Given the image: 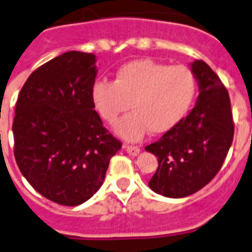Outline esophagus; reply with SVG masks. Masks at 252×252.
I'll return each mask as SVG.
<instances>
[{
  "label": "esophagus",
  "mask_w": 252,
  "mask_h": 252,
  "mask_svg": "<svg viewBox=\"0 0 252 252\" xmlns=\"http://www.w3.org/2000/svg\"><path fill=\"white\" fill-rule=\"evenodd\" d=\"M126 153L130 156H138L139 152H141L139 147H137V146H126Z\"/></svg>",
  "instance_id": "esophagus-1"
}]
</instances>
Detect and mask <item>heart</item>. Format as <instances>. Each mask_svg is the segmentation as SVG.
<instances>
[{"instance_id": "obj_1", "label": "heart", "mask_w": 252, "mask_h": 252, "mask_svg": "<svg viewBox=\"0 0 252 252\" xmlns=\"http://www.w3.org/2000/svg\"><path fill=\"white\" fill-rule=\"evenodd\" d=\"M196 93V80L185 65H168L152 60L123 64L114 82L95 81L91 102L99 117L114 123L128 109L132 113L114 126L119 137L129 142L143 138L150 130L162 134L185 117Z\"/></svg>"}]
</instances>
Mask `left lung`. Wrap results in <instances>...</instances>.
Returning a JSON list of instances; mask_svg holds the SVG:
<instances>
[{
  "label": "left lung",
  "mask_w": 252,
  "mask_h": 252,
  "mask_svg": "<svg viewBox=\"0 0 252 252\" xmlns=\"http://www.w3.org/2000/svg\"><path fill=\"white\" fill-rule=\"evenodd\" d=\"M190 69L199 86L195 106L146 147L158 158L148 187L167 198H184L205 187L222 167L235 133L231 101L222 81L203 61H194Z\"/></svg>",
  "instance_id": "8db88e82"
}]
</instances>
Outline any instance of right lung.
I'll list each match as a JSON object with an SVG mask.
<instances>
[{
  "instance_id": "obj_1",
  "label": "right lung",
  "mask_w": 252,
  "mask_h": 252,
  "mask_svg": "<svg viewBox=\"0 0 252 252\" xmlns=\"http://www.w3.org/2000/svg\"><path fill=\"white\" fill-rule=\"evenodd\" d=\"M96 56L71 50L35 69L21 89L12 123L16 163L39 194L80 205L104 183L122 143L91 102Z\"/></svg>"
}]
</instances>
